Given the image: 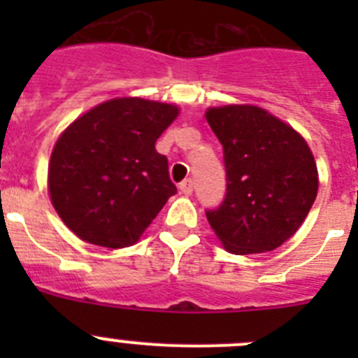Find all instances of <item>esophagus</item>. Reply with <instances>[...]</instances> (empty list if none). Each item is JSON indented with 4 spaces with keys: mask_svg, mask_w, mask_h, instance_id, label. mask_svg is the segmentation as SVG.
Returning <instances> with one entry per match:
<instances>
[{
    "mask_svg": "<svg viewBox=\"0 0 358 358\" xmlns=\"http://www.w3.org/2000/svg\"><path fill=\"white\" fill-rule=\"evenodd\" d=\"M179 189H181L182 195H192V192H194V182L189 181V179H186V181H182L181 185H179Z\"/></svg>",
    "mask_w": 358,
    "mask_h": 358,
    "instance_id": "34e87169",
    "label": "esophagus"
}]
</instances>
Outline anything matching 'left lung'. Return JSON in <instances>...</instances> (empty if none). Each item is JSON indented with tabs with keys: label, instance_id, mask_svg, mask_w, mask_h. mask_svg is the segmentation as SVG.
Here are the masks:
<instances>
[{
	"label": "left lung",
	"instance_id": "left-lung-1",
	"mask_svg": "<svg viewBox=\"0 0 358 358\" xmlns=\"http://www.w3.org/2000/svg\"><path fill=\"white\" fill-rule=\"evenodd\" d=\"M224 147L227 192L208 222L233 255L274 251L305 222L317 197L314 154L299 132L251 103L208 107Z\"/></svg>",
	"mask_w": 358,
	"mask_h": 358
}]
</instances>
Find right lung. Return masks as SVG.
I'll use <instances>...</instances> for the list:
<instances>
[{
  "label": "right lung",
  "instance_id": "obj_1",
  "mask_svg": "<svg viewBox=\"0 0 358 358\" xmlns=\"http://www.w3.org/2000/svg\"><path fill=\"white\" fill-rule=\"evenodd\" d=\"M177 116L173 103L122 96L98 103L62 131L48 163V194L78 238L109 249L141 238L177 192L169 161L156 150Z\"/></svg>",
  "mask_w": 358,
  "mask_h": 358
}]
</instances>
